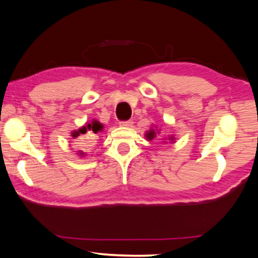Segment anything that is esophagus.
<instances>
[{"label": "esophagus", "instance_id": "34e87169", "mask_svg": "<svg viewBox=\"0 0 258 258\" xmlns=\"http://www.w3.org/2000/svg\"><path fill=\"white\" fill-rule=\"evenodd\" d=\"M120 126H126V127H131V126L133 125V122L131 119L128 120H122V122H119Z\"/></svg>", "mask_w": 258, "mask_h": 258}]
</instances>
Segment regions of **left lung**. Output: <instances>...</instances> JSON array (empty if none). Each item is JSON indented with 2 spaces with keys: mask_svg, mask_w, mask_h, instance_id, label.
<instances>
[{
  "mask_svg": "<svg viewBox=\"0 0 258 258\" xmlns=\"http://www.w3.org/2000/svg\"><path fill=\"white\" fill-rule=\"evenodd\" d=\"M154 133L155 132H153V131H151V132L149 133V134H146L147 135V139H153V138H154ZM171 140H173V138H171Z\"/></svg>",
  "mask_w": 258,
  "mask_h": 258,
  "instance_id": "8db88e82",
  "label": "left lung"
}]
</instances>
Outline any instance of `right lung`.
<instances>
[{
    "label": "right lung",
    "mask_w": 258,
    "mask_h": 258,
    "mask_svg": "<svg viewBox=\"0 0 258 258\" xmlns=\"http://www.w3.org/2000/svg\"><path fill=\"white\" fill-rule=\"evenodd\" d=\"M102 128H103V126L100 122H97V120H93L91 124H87V125L83 126L82 128H80L79 131H75V132H73L72 136L73 138H78L80 134H85L87 131H93L94 133H97L98 131H101Z\"/></svg>",
    "instance_id": "obj_1"
}]
</instances>
